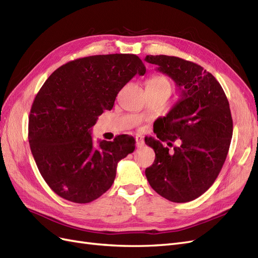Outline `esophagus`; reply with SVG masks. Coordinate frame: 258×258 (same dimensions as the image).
<instances>
[{
	"mask_svg": "<svg viewBox=\"0 0 258 258\" xmlns=\"http://www.w3.org/2000/svg\"><path fill=\"white\" fill-rule=\"evenodd\" d=\"M136 142H137V146H138V147L143 146V144H144V139H143V137L137 136V137H136Z\"/></svg>",
	"mask_w": 258,
	"mask_h": 258,
	"instance_id": "34e87169",
	"label": "esophagus"
}]
</instances>
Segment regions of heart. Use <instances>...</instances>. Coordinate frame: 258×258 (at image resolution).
<instances>
[{
    "label": "heart",
    "instance_id": "b5f03b06",
    "mask_svg": "<svg viewBox=\"0 0 258 258\" xmlns=\"http://www.w3.org/2000/svg\"><path fill=\"white\" fill-rule=\"evenodd\" d=\"M146 88L155 90V91L166 92L170 96L171 91L173 89V84L167 76L156 75V76H153L152 79H150V81L147 82Z\"/></svg>",
    "mask_w": 258,
    "mask_h": 258
}]
</instances>
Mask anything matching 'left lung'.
<instances>
[{
  "label": "left lung",
  "instance_id": "1",
  "mask_svg": "<svg viewBox=\"0 0 258 258\" xmlns=\"http://www.w3.org/2000/svg\"><path fill=\"white\" fill-rule=\"evenodd\" d=\"M144 60L172 79L181 97L165 117L156 120L157 139H145L156 155L145 170L146 178L170 201L195 200L214 183L227 157L232 138L229 102L215 77L194 62L165 54ZM176 138L181 145L172 152L162 145Z\"/></svg>",
  "mask_w": 258,
  "mask_h": 258
}]
</instances>
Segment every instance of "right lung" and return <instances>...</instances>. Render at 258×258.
<instances>
[{
    "instance_id": "right-lung-1",
    "label": "right lung",
    "mask_w": 258,
    "mask_h": 258,
    "mask_svg": "<svg viewBox=\"0 0 258 258\" xmlns=\"http://www.w3.org/2000/svg\"><path fill=\"white\" fill-rule=\"evenodd\" d=\"M146 69L136 54L80 58L57 69L42 86L29 116V143L36 166L58 196L88 204L110 188L117 163L135 151L132 137L93 145L91 128L113 108L117 93Z\"/></svg>"
}]
</instances>
